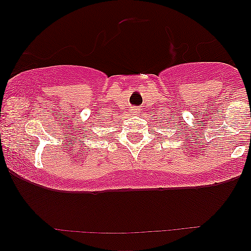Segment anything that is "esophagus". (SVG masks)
Segmentation results:
<instances>
[{"mask_svg": "<svg viewBox=\"0 0 251 251\" xmlns=\"http://www.w3.org/2000/svg\"><path fill=\"white\" fill-rule=\"evenodd\" d=\"M129 113H131L132 116H137L138 113H140V109L137 108V107H134V108L131 109V112H129Z\"/></svg>", "mask_w": 251, "mask_h": 251, "instance_id": "34e87169", "label": "esophagus"}]
</instances>
